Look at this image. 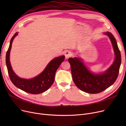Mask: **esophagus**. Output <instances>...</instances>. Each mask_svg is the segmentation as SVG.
I'll return each mask as SVG.
<instances>
[{
	"mask_svg": "<svg viewBox=\"0 0 126 126\" xmlns=\"http://www.w3.org/2000/svg\"><path fill=\"white\" fill-rule=\"evenodd\" d=\"M64 54H65V56L66 59H68V58H69L70 57H71L72 56V53L70 51H65Z\"/></svg>",
	"mask_w": 126,
	"mask_h": 126,
	"instance_id": "34e87169",
	"label": "esophagus"
}]
</instances>
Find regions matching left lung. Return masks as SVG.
I'll return each instance as SVG.
<instances>
[{
	"instance_id": "obj_1",
	"label": "left lung",
	"mask_w": 126,
	"mask_h": 126,
	"mask_svg": "<svg viewBox=\"0 0 126 126\" xmlns=\"http://www.w3.org/2000/svg\"><path fill=\"white\" fill-rule=\"evenodd\" d=\"M110 39L115 54L113 63L105 71L94 73L85 65L82 59L78 57L70 58L72 79L77 87L89 94H95L106 89L116 80L121 64V52L118 47L115 38L111 32H104Z\"/></svg>"
}]
</instances>
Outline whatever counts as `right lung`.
I'll list each match as a JSON object with an SVG mask.
<instances>
[{
    "mask_svg": "<svg viewBox=\"0 0 126 126\" xmlns=\"http://www.w3.org/2000/svg\"><path fill=\"white\" fill-rule=\"evenodd\" d=\"M17 35L18 32H16L11 38L9 47L6 54V65L10 80L16 87L28 93L34 94L42 93L48 90L54 83L56 72L64 60L65 56H62L53 59L43 71L34 78L30 79L20 78L13 71L10 60L12 44L14 38Z\"/></svg>",
    "mask_w": 126,
    "mask_h": 126,
    "instance_id": "right-lung-1",
    "label": "right lung"
}]
</instances>
